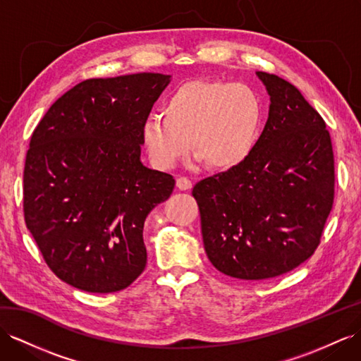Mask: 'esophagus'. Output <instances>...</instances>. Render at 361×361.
<instances>
[{
	"label": "esophagus",
	"mask_w": 361,
	"mask_h": 361,
	"mask_svg": "<svg viewBox=\"0 0 361 361\" xmlns=\"http://www.w3.org/2000/svg\"><path fill=\"white\" fill-rule=\"evenodd\" d=\"M177 188L180 190H189V189H192V181L189 178H186V177H180L177 180Z\"/></svg>",
	"instance_id": "1"
}]
</instances>
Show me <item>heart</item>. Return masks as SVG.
I'll use <instances>...</instances> for the list:
<instances>
[{"label":"heart","instance_id":"heart-1","mask_svg":"<svg viewBox=\"0 0 361 361\" xmlns=\"http://www.w3.org/2000/svg\"><path fill=\"white\" fill-rule=\"evenodd\" d=\"M264 102L255 88L223 80H190L164 99L161 116L140 128L145 151L157 169L177 166L190 151L216 171L243 164L259 140Z\"/></svg>","mask_w":361,"mask_h":361}]
</instances>
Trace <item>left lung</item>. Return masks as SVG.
Segmentation results:
<instances>
[{"label":"left lung","mask_w":361,"mask_h":361,"mask_svg":"<svg viewBox=\"0 0 361 361\" xmlns=\"http://www.w3.org/2000/svg\"><path fill=\"white\" fill-rule=\"evenodd\" d=\"M256 76L271 104L253 152L192 190L209 261L244 281L270 279L307 261L334 200V155L323 118L290 82Z\"/></svg>","instance_id":"1"}]
</instances>
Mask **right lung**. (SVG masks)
<instances>
[{
  "label": "right lung",
  "instance_id": "add662e5",
  "mask_svg": "<svg viewBox=\"0 0 361 361\" xmlns=\"http://www.w3.org/2000/svg\"><path fill=\"white\" fill-rule=\"evenodd\" d=\"M169 82L159 73L84 80L33 131L25 226L51 271L75 288L116 293L145 270V219L175 180L142 163L140 128Z\"/></svg>",
  "mask_w": 361,
  "mask_h": 361
}]
</instances>
